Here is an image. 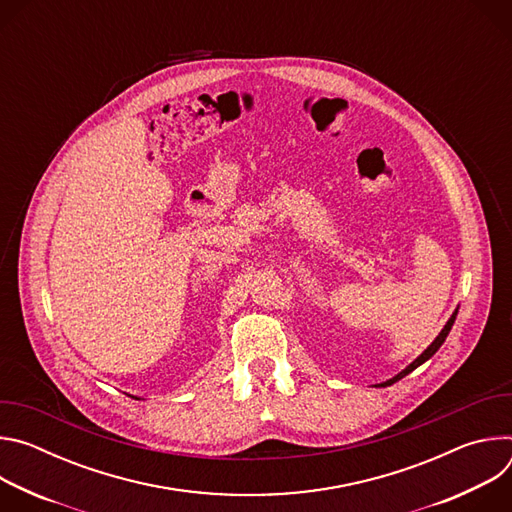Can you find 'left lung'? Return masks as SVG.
Wrapping results in <instances>:
<instances>
[{
  "label": "left lung",
  "mask_w": 512,
  "mask_h": 512,
  "mask_svg": "<svg viewBox=\"0 0 512 512\" xmlns=\"http://www.w3.org/2000/svg\"><path fill=\"white\" fill-rule=\"evenodd\" d=\"M456 316H458V310L452 314V318L448 320V324L444 326V330H442L440 334H437V338H435V340H433V342H431V344H429V346H427V348H425V350H423V352H421V354H419V356L409 364V367H407L405 371H401V373H399V375H395L393 379H389V381L381 383L379 387H389V385H393V383L401 381L405 375H409L411 371H415V369L419 367V364H423V362H425V360H429L437 350H440V346L444 344V340L448 338V334H450V330H452V326H454V322H456Z\"/></svg>",
  "instance_id": "8db88e82"
}]
</instances>
